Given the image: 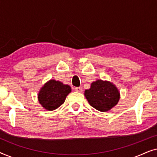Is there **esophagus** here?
<instances>
[{
	"label": "esophagus",
	"mask_w": 157,
	"mask_h": 157,
	"mask_svg": "<svg viewBox=\"0 0 157 157\" xmlns=\"http://www.w3.org/2000/svg\"><path fill=\"white\" fill-rule=\"evenodd\" d=\"M74 90H75V91H76V92H82V88L81 87H76V88H74Z\"/></svg>",
	"instance_id": "esophagus-1"
}]
</instances>
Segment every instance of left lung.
I'll list each match as a JSON object with an SVG mask.
<instances>
[{"label":"left lung","instance_id":"8db88e82","mask_svg":"<svg viewBox=\"0 0 157 157\" xmlns=\"http://www.w3.org/2000/svg\"><path fill=\"white\" fill-rule=\"evenodd\" d=\"M84 96L92 107L106 112L118 104L120 92L113 83L98 79L91 83L89 89L85 90Z\"/></svg>","mask_w":157,"mask_h":157}]
</instances>
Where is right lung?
<instances>
[{"label": "right lung", "mask_w": 157, "mask_h": 157, "mask_svg": "<svg viewBox=\"0 0 157 157\" xmlns=\"http://www.w3.org/2000/svg\"><path fill=\"white\" fill-rule=\"evenodd\" d=\"M71 91V88L70 86L51 79L40 88L38 94V99L45 109L53 111L63 104L66 96Z\"/></svg>", "instance_id": "add662e5"}]
</instances>
